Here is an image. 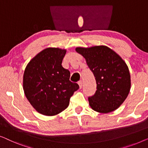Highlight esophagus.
I'll return each mask as SVG.
<instances>
[{
  "mask_svg": "<svg viewBox=\"0 0 148 148\" xmlns=\"http://www.w3.org/2000/svg\"><path fill=\"white\" fill-rule=\"evenodd\" d=\"M78 85H79V87H80V88H82V80L78 81Z\"/></svg>",
  "mask_w": 148,
  "mask_h": 148,
  "instance_id": "1",
  "label": "esophagus"
}]
</instances>
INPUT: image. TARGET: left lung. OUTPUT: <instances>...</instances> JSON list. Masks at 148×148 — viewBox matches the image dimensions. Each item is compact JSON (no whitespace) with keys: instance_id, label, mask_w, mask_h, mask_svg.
I'll list each match as a JSON object with an SVG mask.
<instances>
[{"instance_id":"8db88e82","label":"left lung","mask_w":148,"mask_h":148,"mask_svg":"<svg viewBox=\"0 0 148 148\" xmlns=\"http://www.w3.org/2000/svg\"><path fill=\"white\" fill-rule=\"evenodd\" d=\"M76 51L85 58L97 82L95 94L88 97L90 107L101 113L118 109L131 88L130 73L124 60L105 45L79 47Z\"/></svg>"}]
</instances>
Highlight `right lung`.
I'll use <instances>...</instances> for the list:
<instances>
[{
  "mask_svg": "<svg viewBox=\"0 0 148 148\" xmlns=\"http://www.w3.org/2000/svg\"><path fill=\"white\" fill-rule=\"evenodd\" d=\"M66 49L48 47L32 58L23 74V86L27 99L39 113L58 115L65 110L70 97L79 88L70 80V72L62 66Z\"/></svg>",
  "mask_w": 148,
  "mask_h": 148,
  "instance_id": "1",
  "label": "right lung"
}]
</instances>
